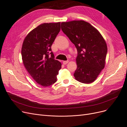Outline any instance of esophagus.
Returning a JSON list of instances; mask_svg holds the SVG:
<instances>
[{
  "instance_id": "obj_1",
  "label": "esophagus",
  "mask_w": 127,
  "mask_h": 127,
  "mask_svg": "<svg viewBox=\"0 0 127 127\" xmlns=\"http://www.w3.org/2000/svg\"><path fill=\"white\" fill-rule=\"evenodd\" d=\"M68 61H64L63 62V64H64V65H66V64H67L68 63Z\"/></svg>"
}]
</instances>
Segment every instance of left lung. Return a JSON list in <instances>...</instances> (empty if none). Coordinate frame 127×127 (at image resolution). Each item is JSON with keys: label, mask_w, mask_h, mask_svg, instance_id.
<instances>
[{"label": "left lung", "mask_w": 127, "mask_h": 127, "mask_svg": "<svg viewBox=\"0 0 127 127\" xmlns=\"http://www.w3.org/2000/svg\"><path fill=\"white\" fill-rule=\"evenodd\" d=\"M61 29L77 49L75 78L85 84L94 82L105 64L108 48L103 36L90 23L81 20L62 22Z\"/></svg>", "instance_id": "obj_1"}]
</instances>
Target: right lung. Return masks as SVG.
Segmentation results:
<instances>
[{
	"mask_svg": "<svg viewBox=\"0 0 127 127\" xmlns=\"http://www.w3.org/2000/svg\"><path fill=\"white\" fill-rule=\"evenodd\" d=\"M60 29V22L42 24L28 33L23 43L21 53L26 69L37 83L45 87L57 81L61 68L51 48Z\"/></svg>",
	"mask_w": 127,
	"mask_h": 127,
	"instance_id": "add662e5",
	"label": "right lung"
}]
</instances>
